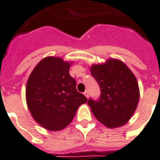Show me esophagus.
Returning <instances> with one entry per match:
<instances>
[{"label": "esophagus", "instance_id": "34e87169", "mask_svg": "<svg viewBox=\"0 0 160 160\" xmlns=\"http://www.w3.org/2000/svg\"><path fill=\"white\" fill-rule=\"evenodd\" d=\"M84 95H85V96L86 97V98H89V92H88L87 90H86V91H85V92H84Z\"/></svg>", "mask_w": 160, "mask_h": 160}]
</instances>
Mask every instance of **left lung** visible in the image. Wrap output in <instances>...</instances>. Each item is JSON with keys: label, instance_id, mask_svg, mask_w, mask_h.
<instances>
[{"label": "left lung", "instance_id": "obj_1", "mask_svg": "<svg viewBox=\"0 0 160 160\" xmlns=\"http://www.w3.org/2000/svg\"><path fill=\"white\" fill-rule=\"evenodd\" d=\"M92 76L101 89L98 101H88L92 112L108 128H117L128 122L140 98L137 78L121 60L110 58L90 67Z\"/></svg>", "mask_w": 160, "mask_h": 160}]
</instances>
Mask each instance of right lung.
Returning a JSON list of instances; mask_svg holds the SVG:
<instances>
[{"label": "right lung", "instance_id": "1", "mask_svg": "<svg viewBox=\"0 0 160 160\" xmlns=\"http://www.w3.org/2000/svg\"><path fill=\"white\" fill-rule=\"evenodd\" d=\"M70 62L46 57L32 70L26 86V101L35 121L51 131L67 127L87 98L76 90L69 74Z\"/></svg>", "mask_w": 160, "mask_h": 160}]
</instances>
